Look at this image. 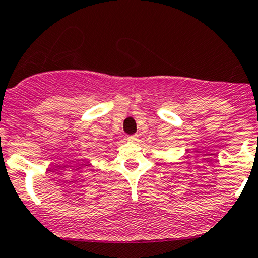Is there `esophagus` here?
<instances>
[{
  "label": "esophagus",
  "mask_w": 258,
  "mask_h": 258,
  "mask_svg": "<svg viewBox=\"0 0 258 258\" xmlns=\"http://www.w3.org/2000/svg\"><path fill=\"white\" fill-rule=\"evenodd\" d=\"M137 140H139V136H137V135H130V136H127V141L136 142Z\"/></svg>",
  "instance_id": "obj_1"
}]
</instances>
